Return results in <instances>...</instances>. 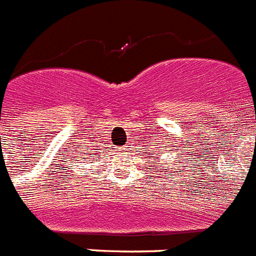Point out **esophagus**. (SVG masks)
Here are the masks:
<instances>
[{"label":"esophagus","mask_w":256,"mask_h":256,"mask_svg":"<svg viewBox=\"0 0 256 256\" xmlns=\"http://www.w3.org/2000/svg\"><path fill=\"white\" fill-rule=\"evenodd\" d=\"M124 150H126V149H124Z\"/></svg>","instance_id":"esophagus-1"}]
</instances>
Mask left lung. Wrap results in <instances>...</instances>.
I'll list each match as a JSON object with an SVG mask.
<instances>
[{
    "instance_id": "8db88e82",
    "label": "left lung",
    "mask_w": 256,
    "mask_h": 256,
    "mask_svg": "<svg viewBox=\"0 0 256 256\" xmlns=\"http://www.w3.org/2000/svg\"><path fill=\"white\" fill-rule=\"evenodd\" d=\"M152 154H154V152H150V155H152ZM155 170H156V168H155Z\"/></svg>"
}]
</instances>
